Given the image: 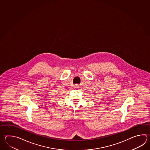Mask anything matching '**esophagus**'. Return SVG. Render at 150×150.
I'll use <instances>...</instances> for the list:
<instances>
[{
    "label": "esophagus",
    "mask_w": 150,
    "mask_h": 150,
    "mask_svg": "<svg viewBox=\"0 0 150 150\" xmlns=\"http://www.w3.org/2000/svg\"><path fill=\"white\" fill-rule=\"evenodd\" d=\"M79 87H80V86L79 85V84H76V85H75V86H74V88H75V89H79Z\"/></svg>",
    "instance_id": "1"
}]
</instances>
